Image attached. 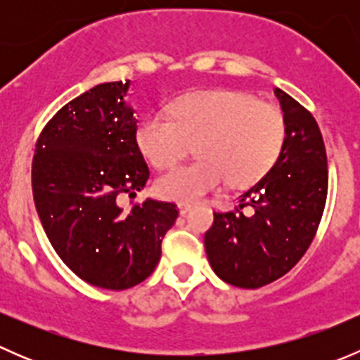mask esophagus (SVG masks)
I'll use <instances>...</instances> for the list:
<instances>
[{"label":"esophagus","mask_w":360,"mask_h":360,"mask_svg":"<svg viewBox=\"0 0 360 360\" xmlns=\"http://www.w3.org/2000/svg\"><path fill=\"white\" fill-rule=\"evenodd\" d=\"M177 207H179V214H181V216H186V214L191 210L190 203H179V205H177Z\"/></svg>","instance_id":"esophagus-1"}]
</instances>
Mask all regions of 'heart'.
<instances>
[{
    "label": "heart",
    "mask_w": 360,
    "mask_h": 360,
    "mask_svg": "<svg viewBox=\"0 0 360 360\" xmlns=\"http://www.w3.org/2000/svg\"><path fill=\"white\" fill-rule=\"evenodd\" d=\"M284 141V118L271 104L235 90H205L181 97L169 112L151 115L137 130L144 157L157 169L179 162L191 144L198 160L158 177L167 200L191 203L224 181L249 186L270 170Z\"/></svg>",
    "instance_id": "1"
}]
</instances>
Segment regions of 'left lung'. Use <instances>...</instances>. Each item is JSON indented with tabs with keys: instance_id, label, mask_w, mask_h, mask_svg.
I'll list each match as a JSON object with an SVG mask.
<instances>
[{
	"instance_id": "left-lung-1",
	"label": "left lung",
	"mask_w": 360,
	"mask_h": 360,
	"mask_svg": "<svg viewBox=\"0 0 360 360\" xmlns=\"http://www.w3.org/2000/svg\"><path fill=\"white\" fill-rule=\"evenodd\" d=\"M285 137L270 170L240 195L231 212H214L205 252L214 274L235 288L257 289L277 281L310 248L328 197V157L321 129L297 101L275 89ZM249 205L250 217L241 209Z\"/></svg>"
}]
</instances>
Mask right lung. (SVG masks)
<instances>
[{"mask_svg": "<svg viewBox=\"0 0 360 360\" xmlns=\"http://www.w3.org/2000/svg\"><path fill=\"white\" fill-rule=\"evenodd\" d=\"M130 79L101 83L60 108L32 158V197L50 244L82 281L123 291L157 268L162 240L177 219L170 202L118 205L150 177L127 104Z\"/></svg>", "mask_w": 360, "mask_h": 360, "instance_id": "obj_1", "label": "right lung"}]
</instances>
